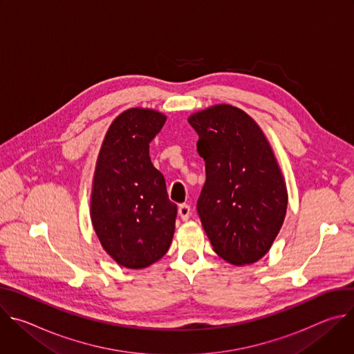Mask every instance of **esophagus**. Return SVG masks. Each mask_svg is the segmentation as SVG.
<instances>
[{
    "mask_svg": "<svg viewBox=\"0 0 354 354\" xmlns=\"http://www.w3.org/2000/svg\"><path fill=\"white\" fill-rule=\"evenodd\" d=\"M190 213H192V210H190V206H187V205H180L179 209H178V214H179V217H180L183 221H187V220H189Z\"/></svg>",
    "mask_w": 354,
    "mask_h": 354,
    "instance_id": "34e87169",
    "label": "esophagus"
}]
</instances>
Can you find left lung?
Returning a JSON list of instances; mask_svg holds the SVG:
<instances>
[{
  "label": "left lung",
  "instance_id": "1",
  "mask_svg": "<svg viewBox=\"0 0 354 354\" xmlns=\"http://www.w3.org/2000/svg\"><path fill=\"white\" fill-rule=\"evenodd\" d=\"M206 162L197 213L216 254L243 266L263 258L287 210V189L273 149L258 123L231 105L189 116Z\"/></svg>",
  "mask_w": 354,
  "mask_h": 354
}]
</instances>
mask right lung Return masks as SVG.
Returning a JSON list of instances; mask_svg holds the SVG:
<instances>
[{"label":"right lung","mask_w":354,"mask_h":354,"mask_svg":"<svg viewBox=\"0 0 354 354\" xmlns=\"http://www.w3.org/2000/svg\"><path fill=\"white\" fill-rule=\"evenodd\" d=\"M167 116L131 108L111 124L100 147L91 193V220L104 249L120 266L160 261L175 232L176 205L149 158V142Z\"/></svg>","instance_id":"obj_1"}]
</instances>
